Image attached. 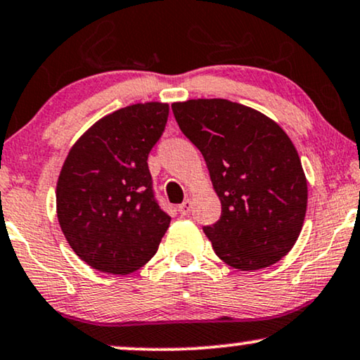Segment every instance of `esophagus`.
Returning a JSON list of instances; mask_svg holds the SVG:
<instances>
[{
    "label": "esophagus",
    "mask_w": 360,
    "mask_h": 360,
    "mask_svg": "<svg viewBox=\"0 0 360 360\" xmlns=\"http://www.w3.org/2000/svg\"><path fill=\"white\" fill-rule=\"evenodd\" d=\"M191 209H193V200L186 199L184 202L177 207V212H179L181 215H188L191 212Z\"/></svg>",
    "instance_id": "1"
}]
</instances>
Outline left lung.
Returning a JSON list of instances; mask_svg holds the SVG:
<instances>
[{
  "instance_id": "1",
  "label": "left lung",
  "mask_w": 360,
  "mask_h": 360,
  "mask_svg": "<svg viewBox=\"0 0 360 360\" xmlns=\"http://www.w3.org/2000/svg\"><path fill=\"white\" fill-rule=\"evenodd\" d=\"M181 131L202 153L222 204L204 225L220 260L260 270L283 258L303 227L308 184L298 151L278 124L224 98L172 103Z\"/></svg>"
}]
</instances>
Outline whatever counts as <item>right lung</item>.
Wrapping results in <instances>:
<instances>
[{
	"instance_id": "add662e5",
	"label": "right lung",
	"mask_w": 360,
	"mask_h": 360,
	"mask_svg": "<svg viewBox=\"0 0 360 360\" xmlns=\"http://www.w3.org/2000/svg\"><path fill=\"white\" fill-rule=\"evenodd\" d=\"M167 115V103L160 102L120 108L89 128L65 158L56 191L57 217L72 250L95 270H138L169 227L148 167Z\"/></svg>"
}]
</instances>
